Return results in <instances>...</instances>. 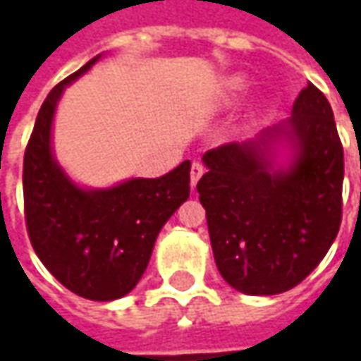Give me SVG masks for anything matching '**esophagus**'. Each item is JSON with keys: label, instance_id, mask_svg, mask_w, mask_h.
I'll return each mask as SVG.
<instances>
[{"label": "esophagus", "instance_id": "esophagus-1", "mask_svg": "<svg viewBox=\"0 0 361 361\" xmlns=\"http://www.w3.org/2000/svg\"><path fill=\"white\" fill-rule=\"evenodd\" d=\"M203 172H204V168L201 162H193V164H191V188H195L197 181L201 180Z\"/></svg>", "mask_w": 361, "mask_h": 361}]
</instances>
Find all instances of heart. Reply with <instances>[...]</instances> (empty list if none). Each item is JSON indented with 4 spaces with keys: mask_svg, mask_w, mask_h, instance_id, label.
I'll use <instances>...</instances> for the list:
<instances>
[{
    "mask_svg": "<svg viewBox=\"0 0 361 361\" xmlns=\"http://www.w3.org/2000/svg\"><path fill=\"white\" fill-rule=\"evenodd\" d=\"M243 79L242 77H228L226 81L222 82V89H224V94L228 96V98H232V96H235L240 90L243 89Z\"/></svg>",
    "mask_w": 361,
    "mask_h": 361,
    "instance_id": "obj_1",
    "label": "heart"
}]
</instances>
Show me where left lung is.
<instances>
[{"label": "left lung", "instance_id": "8db88e82", "mask_svg": "<svg viewBox=\"0 0 361 361\" xmlns=\"http://www.w3.org/2000/svg\"><path fill=\"white\" fill-rule=\"evenodd\" d=\"M282 142L293 150L286 166L276 162ZM203 162L197 191L222 279L247 295L298 286L342 220L344 152L325 94L307 82L286 121L209 150Z\"/></svg>", "mask_w": 361, "mask_h": 361}]
</instances>
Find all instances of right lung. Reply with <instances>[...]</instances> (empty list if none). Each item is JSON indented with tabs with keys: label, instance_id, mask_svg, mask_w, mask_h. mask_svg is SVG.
Masks as SVG:
<instances>
[{
	"label": "right lung",
	"instance_id": "1",
	"mask_svg": "<svg viewBox=\"0 0 361 361\" xmlns=\"http://www.w3.org/2000/svg\"><path fill=\"white\" fill-rule=\"evenodd\" d=\"M100 56L56 85L36 116L25 150L23 193L30 243L44 267L73 294L111 302L129 294L150 261L158 232L189 197L185 160L162 178L114 188H79L51 152V123L67 85Z\"/></svg>",
	"mask_w": 361,
	"mask_h": 361
}]
</instances>
